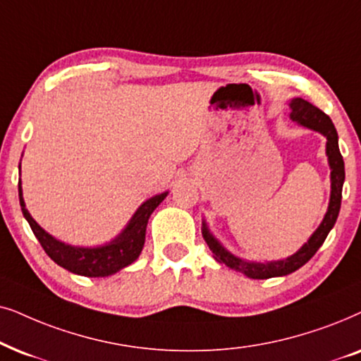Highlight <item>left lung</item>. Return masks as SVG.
<instances>
[{"mask_svg": "<svg viewBox=\"0 0 361 361\" xmlns=\"http://www.w3.org/2000/svg\"><path fill=\"white\" fill-rule=\"evenodd\" d=\"M290 118L299 122L304 127H309L312 130L320 132L322 135L326 137V157H329V163L331 168V195H330V204L329 211H326L324 221L319 226V229L312 234V238L297 251L294 256L284 259V261L259 264V262H246L233 254L226 251L216 239L211 236L209 231L206 229L203 224V238L206 244H208L213 256L218 262H223L229 269H234L236 272H241L244 276L251 279H271L279 276H287V274L295 272L297 269L309 262L312 256L319 251V247L324 244V241L329 236L330 229L334 228L335 221L338 218L340 204H342V188L345 181V163L338 148V135L335 130V125L325 112L317 109L315 105L307 102L304 99H294L290 102Z\"/></svg>", "mask_w": 361, "mask_h": 361, "instance_id": "left-lung-1", "label": "left lung"}]
</instances>
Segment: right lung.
I'll return each instance as SVG.
<instances>
[{
  "mask_svg": "<svg viewBox=\"0 0 361 361\" xmlns=\"http://www.w3.org/2000/svg\"><path fill=\"white\" fill-rule=\"evenodd\" d=\"M19 188V204H21L24 218L30 223L32 233L41 243L42 249H44L47 256L54 261L57 266L67 269V271L79 274V276L87 277H105L112 276L120 269L127 267L135 259L140 256L143 244H145V231L148 224V218H150L153 211L158 204L165 200L166 193H161L158 196H153L148 201H145L137 213L133 214L127 228L123 233L112 241L107 246L102 247H74L67 246V244L57 241L47 234L31 214L27 213L26 206H24L23 193H21V183L18 185Z\"/></svg>",
  "mask_w": 361,
  "mask_h": 361,
  "instance_id": "add662e5",
  "label": "right lung"
}]
</instances>
